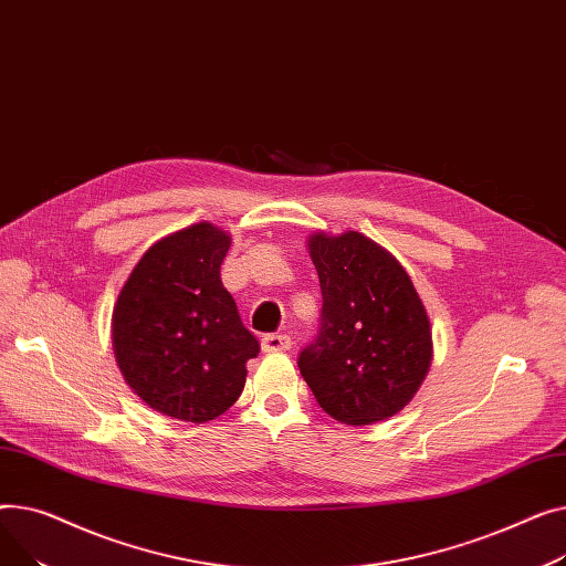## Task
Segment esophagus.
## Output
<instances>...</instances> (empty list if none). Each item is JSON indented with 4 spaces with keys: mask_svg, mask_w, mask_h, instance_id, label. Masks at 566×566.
<instances>
[{
    "mask_svg": "<svg viewBox=\"0 0 566 566\" xmlns=\"http://www.w3.org/2000/svg\"><path fill=\"white\" fill-rule=\"evenodd\" d=\"M260 345H262V352H268V354L287 352L292 347V338L285 334H268V336H262Z\"/></svg>",
    "mask_w": 566,
    "mask_h": 566,
    "instance_id": "1",
    "label": "esophagus"
}]
</instances>
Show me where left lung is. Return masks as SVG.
Returning <instances> with one entry per match:
<instances>
[{"instance_id":"obj_1","label":"left lung","mask_w":566,"mask_h":566,"mask_svg":"<svg viewBox=\"0 0 566 566\" xmlns=\"http://www.w3.org/2000/svg\"><path fill=\"white\" fill-rule=\"evenodd\" d=\"M308 253L322 287V326L298 354V370L317 405L354 427L400 413L434 358L429 315L411 276L356 230L313 232Z\"/></svg>"}]
</instances>
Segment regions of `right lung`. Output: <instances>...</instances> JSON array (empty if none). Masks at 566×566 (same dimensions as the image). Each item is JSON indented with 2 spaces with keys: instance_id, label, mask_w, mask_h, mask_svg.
Listing matches in <instances>:
<instances>
[{
  "instance_id": "add662e5",
  "label": "right lung",
  "mask_w": 566,
  "mask_h": 566,
  "mask_svg": "<svg viewBox=\"0 0 566 566\" xmlns=\"http://www.w3.org/2000/svg\"><path fill=\"white\" fill-rule=\"evenodd\" d=\"M230 235L198 221L157 240L135 264L112 313L125 384L161 416L210 422L247 384L260 345L221 283Z\"/></svg>"
}]
</instances>
